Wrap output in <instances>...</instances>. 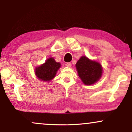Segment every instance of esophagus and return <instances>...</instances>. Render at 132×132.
Here are the masks:
<instances>
[{
	"label": "esophagus",
	"mask_w": 132,
	"mask_h": 132,
	"mask_svg": "<svg viewBox=\"0 0 132 132\" xmlns=\"http://www.w3.org/2000/svg\"><path fill=\"white\" fill-rule=\"evenodd\" d=\"M66 66H68V67L70 68L71 66V63H66Z\"/></svg>",
	"instance_id": "1"
}]
</instances>
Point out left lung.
I'll list each match as a JSON object with an SVG mask.
<instances>
[{
  "instance_id": "obj_1",
  "label": "left lung",
  "mask_w": 132,
  "mask_h": 132,
  "mask_svg": "<svg viewBox=\"0 0 132 132\" xmlns=\"http://www.w3.org/2000/svg\"><path fill=\"white\" fill-rule=\"evenodd\" d=\"M78 75L83 83L91 85L99 81L102 76V66L97 62L82 56L76 64Z\"/></svg>"
}]
</instances>
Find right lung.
<instances>
[{"label": "right lung", "instance_id": "add662e5", "mask_svg": "<svg viewBox=\"0 0 132 132\" xmlns=\"http://www.w3.org/2000/svg\"><path fill=\"white\" fill-rule=\"evenodd\" d=\"M60 66V63H56L53 57H50L43 64L36 68L35 75L42 81H49L54 78Z\"/></svg>", "mask_w": 132, "mask_h": 132}]
</instances>
